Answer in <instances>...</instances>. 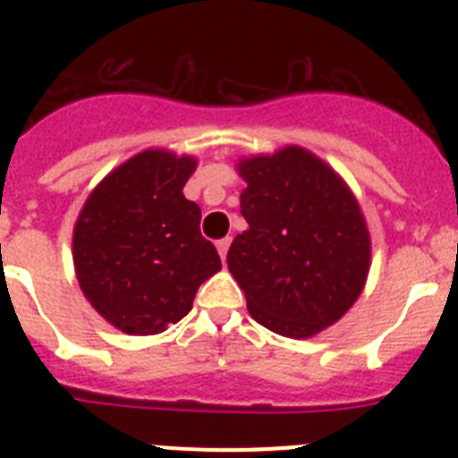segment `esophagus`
Listing matches in <instances>:
<instances>
[{
  "label": "esophagus",
  "mask_w": 458,
  "mask_h": 458,
  "mask_svg": "<svg viewBox=\"0 0 458 458\" xmlns=\"http://www.w3.org/2000/svg\"><path fill=\"white\" fill-rule=\"evenodd\" d=\"M229 245H232V238H222V241H217V252H220L222 261L226 259V252H229Z\"/></svg>",
  "instance_id": "esophagus-1"
}]
</instances>
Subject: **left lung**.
<instances>
[{"label": "left lung", "instance_id": "8db88e82", "mask_svg": "<svg viewBox=\"0 0 458 458\" xmlns=\"http://www.w3.org/2000/svg\"><path fill=\"white\" fill-rule=\"evenodd\" d=\"M248 232L226 264L254 321L284 337L321 333L351 310L369 273L371 241L349 185L301 147L238 163Z\"/></svg>", "mask_w": 458, "mask_h": 458}]
</instances>
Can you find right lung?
Wrapping results in <instances>:
<instances>
[{
	"label": "right lung",
	"instance_id": "1",
	"mask_svg": "<svg viewBox=\"0 0 458 458\" xmlns=\"http://www.w3.org/2000/svg\"><path fill=\"white\" fill-rule=\"evenodd\" d=\"M194 169V157L148 148L84 201L72 229L75 275L93 310L121 333H163L222 268L199 232L201 208L183 197Z\"/></svg>",
	"mask_w": 458,
	"mask_h": 458
}]
</instances>
